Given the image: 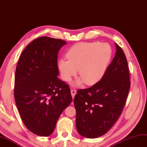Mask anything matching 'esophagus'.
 <instances>
[{"label":"esophagus","instance_id":"obj_1","mask_svg":"<svg viewBox=\"0 0 147 147\" xmlns=\"http://www.w3.org/2000/svg\"><path fill=\"white\" fill-rule=\"evenodd\" d=\"M71 95H72L73 98H74V96H75V94H76V91L75 89H73L71 90Z\"/></svg>","mask_w":147,"mask_h":147}]
</instances>
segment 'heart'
Wrapping results in <instances>:
<instances>
[{
  "instance_id": "heart-1",
  "label": "heart",
  "mask_w": 147,
  "mask_h": 147,
  "mask_svg": "<svg viewBox=\"0 0 147 147\" xmlns=\"http://www.w3.org/2000/svg\"><path fill=\"white\" fill-rule=\"evenodd\" d=\"M66 56L67 60L60 59L58 63L62 80L70 81L78 69L81 78L76 84L81 85L84 81L86 84L92 85L103 76L111 58L112 50L107 43H80L70 48Z\"/></svg>"
}]
</instances>
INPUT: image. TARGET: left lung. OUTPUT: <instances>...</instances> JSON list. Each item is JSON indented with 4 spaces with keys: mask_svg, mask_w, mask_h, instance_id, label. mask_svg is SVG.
I'll return each instance as SVG.
<instances>
[{
    "mask_svg": "<svg viewBox=\"0 0 147 147\" xmlns=\"http://www.w3.org/2000/svg\"><path fill=\"white\" fill-rule=\"evenodd\" d=\"M115 55L101 80L91 88L79 89L74 99L78 133L94 138L106 134L121 114L130 87L127 60L115 43Z\"/></svg>",
    "mask_w": 147,
    "mask_h": 147,
    "instance_id": "1",
    "label": "left lung"
}]
</instances>
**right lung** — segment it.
<instances>
[{"label": "right lung", "instance_id": "add662e5", "mask_svg": "<svg viewBox=\"0 0 147 147\" xmlns=\"http://www.w3.org/2000/svg\"><path fill=\"white\" fill-rule=\"evenodd\" d=\"M66 41L47 36L32 41L20 56L14 97L25 125L39 136L54 131L62 112L72 101L69 85L58 78V53Z\"/></svg>", "mask_w": 147, "mask_h": 147}]
</instances>
